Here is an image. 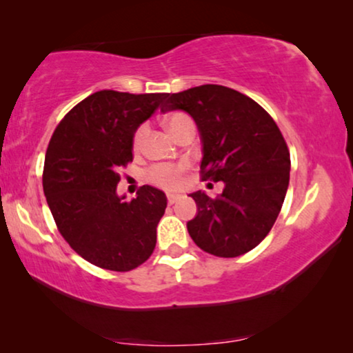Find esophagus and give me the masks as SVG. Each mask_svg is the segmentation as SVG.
Instances as JSON below:
<instances>
[{
  "mask_svg": "<svg viewBox=\"0 0 353 353\" xmlns=\"http://www.w3.org/2000/svg\"><path fill=\"white\" fill-rule=\"evenodd\" d=\"M181 199V196L180 194H173V192H170V194H167V201H168V204H175V202H178Z\"/></svg>",
  "mask_w": 353,
  "mask_h": 353,
  "instance_id": "34e87169",
  "label": "esophagus"
}]
</instances>
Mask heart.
I'll return each instance as SVG.
<instances>
[{"label":"heart","instance_id":"heart-1","mask_svg":"<svg viewBox=\"0 0 353 353\" xmlns=\"http://www.w3.org/2000/svg\"><path fill=\"white\" fill-rule=\"evenodd\" d=\"M186 120H188L186 115H181V114L168 115L165 119V127L168 132L173 134L175 133V130L180 127L183 122H186ZM146 132H148L146 125H141V127L137 130V133H134V138H133L134 148H138L139 144H141ZM183 170H185V165H156L154 168H151V172H149V180H151L154 185L165 188V190H175V188H180L181 185Z\"/></svg>","mask_w":353,"mask_h":353}]
</instances>
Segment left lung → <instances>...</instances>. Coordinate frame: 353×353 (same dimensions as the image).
<instances>
[{
    "instance_id": "8db88e82",
    "label": "left lung",
    "mask_w": 353,
    "mask_h": 353,
    "mask_svg": "<svg viewBox=\"0 0 353 353\" xmlns=\"http://www.w3.org/2000/svg\"><path fill=\"white\" fill-rule=\"evenodd\" d=\"M190 114L202 143L204 180L223 181L212 199L192 192L197 214L186 223L192 241L216 257H238L262 243L281 210L291 157L274 120L254 99L221 85L168 94L161 108Z\"/></svg>"
}]
</instances>
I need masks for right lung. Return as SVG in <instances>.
<instances>
[{
  "mask_svg": "<svg viewBox=\"0 0 353 353\" xmlns=\"http://www.w3.org/2000/svg\"><path fill=\"white\" fill-rule=\"evenodd\" d=\"M167 93L103 90L57 125L45 157L43 191L62 238L99 268L130 272L151 257L165 192L144 185L132 201L117 194L133 138Z\"/></svg>",
  "mask_w": 353,
  "mask_h": 353,
  "instance_id": "1",
  "label": "right lung"
}]
</instances>
